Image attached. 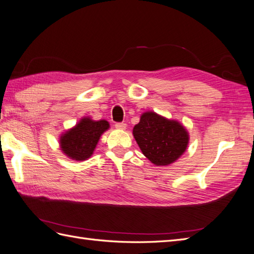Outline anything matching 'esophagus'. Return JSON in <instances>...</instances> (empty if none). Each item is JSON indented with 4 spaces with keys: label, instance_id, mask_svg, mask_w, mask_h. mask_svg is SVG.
Instances as JSON below:
<instances>
[{
    "label": "esophagus",
    "instance_id": "1",
    "mask_svg": "<svg viewBox=\"0 0 254 254\" xmlns=\"http://www.w3.org/2000/svg\"><path fill=\"white\" fill-rule=\"evenodd\" d=\"M115 127H116V128H119V129H126V128H127V125H126L125 122H118V123H116Z\"/></svg>",
    "mask_w": 254,
    "mask_h": 254
}]
</instances>
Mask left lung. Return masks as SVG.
Segmentation results:
<instances>
[{
	"instance_id": "obj_1",
	"label": "left lung",
	"mask_w": 254,
	"mask_h": 254,
	"mask_svg": "<svg viewBox=\"0 0 254 254\" xmlns=\"http://www.w3.org/2000/svg\"><path fill=\"white\" fill-rule=\"evenodd\" d=\"M133 135L141 152L157 166L174 163L189 144V134L183 125L153 112L140 116L139 122L133 128Z\"/></svg>"
}]
</instances>
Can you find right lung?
Masks as SVG:
<instances>
[{"label": "right lung", "mask_w": 254, "mask_h": 254, "mask_svg": "<svg viewBox=\"0 0 254 254\" xmlns=\"http://www.w3.org/2000/svg\"><path fill=\"white\" fill-rule=\"evenodd\" d=\"M108 128L109 123L106 120L82 118L74 127L61 135V150L71 160H87L93 154L101 135Z\"/></svg>", "instance_id": "1"}]
</instances>
